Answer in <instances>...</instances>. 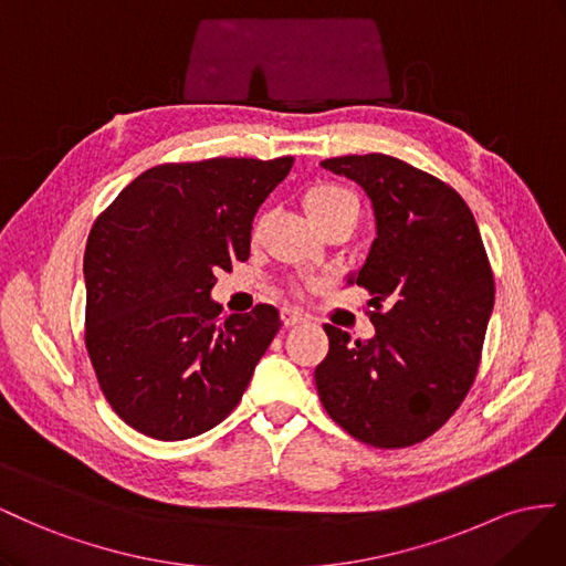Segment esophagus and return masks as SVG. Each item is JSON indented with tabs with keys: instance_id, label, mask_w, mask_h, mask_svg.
I'll return each instance as SVG.
<instances>
[{
	"instance_id": "esophagus-1",
	"label": "esophagus",
	"mask_w": 566,
	"mask_h": 566,
	"mask_svg": "<svg viewBox=\"0 0 566 566\" xmlns=\"http://www.w3.org/2000/svg\"><path fill=\"white\" fill-rule=\"evenodd\" d=\"M305 317L298 313V311H289V308H284L282 311V322H284V327H296V325H301Z\"/></svg>"
}]
</instances>
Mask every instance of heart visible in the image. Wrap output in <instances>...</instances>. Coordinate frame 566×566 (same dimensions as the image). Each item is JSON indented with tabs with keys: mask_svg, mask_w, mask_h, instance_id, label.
<instances>
[{
	"mask_svg": "<svg viewBox=\"0 0 566 566\" xmlns=\"http://www.w3.org/2000/svg\"><path fill=\"white\" fill-rule=\"evenodd\" d=\"M303 208L308 218L317 224V230L327 228L336 220H358L360 203L355 193L336 182H317L303 193ZM261 232V222L253 228V237Z\"/></svg>",
	"mask_w": 566,
	"mask_h": 566,
	"instance_id": "1",
	"label": "heart"
}]
</instances>
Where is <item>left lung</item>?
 I'll use <instances>...</instances> for the list:
<instances>
[{
	"instance_id": "left-lung-1",
	"label": "left lung",
	"mask_w": 566,
	"mask_h": 566,
	"mask_svg": "<svg viewBox=\"0 0 566 566\" xmlns=\"http://www.w3.org/2000/svg\"><path fill=\"white\" fill-rule=\"evenodd\" d=\"M322 168L365 189L377 239L353 277L373 294L375 336L350 342L325 325L317 394L353 439L408 448L439 431L472 389L495 298L489 255L470 206L439 177L386 154Z\"/></svg>"
}]
</instances>
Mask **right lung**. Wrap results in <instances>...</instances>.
<instances>
[{
	"mask_svg": "<svg viewBox=\"0 0 566 566\" xmlns=\"http://www.w3.org/2000/svg\"><path fill=\"white\" fill-rule=\"evenodd\" d=\"M292 156L164 164L96 218L85 249V344L111 408L144 436L185 441L220 424L244 396L280 313L228 315L218 270L247 261L258 208Z\"/></svg>",
	"mask_w": 566,
	"mask_h": 566,
	"instance_id": "add662e5",
	"label": "right lung"
}]
</instances>
